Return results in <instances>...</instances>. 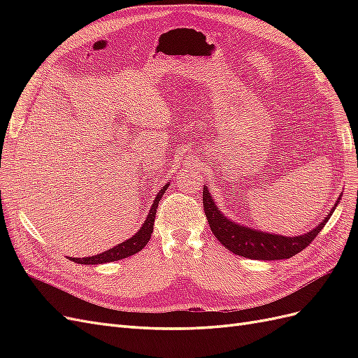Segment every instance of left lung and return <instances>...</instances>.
I'll return each instance as SVG.
<instances>
[{"label":"left lung","instance_id":"8db88e82","mask_svg":"<svg viewBox=\"0 0 358 358\" xmlns=\"http://www.w3.org/2000/svg\"><path fill=\"white\" fill-rule=\"evenodd\" d=\"M336 206L330 213L324 218V221L315 227V229L301 236H280L270 234L264 231H258L255 229L236 224L222 215V212L216 208L213 197L208 188H203V208L206 218L210 225V230L229 251L236 255H242L251 259H284L291 258L292 255L303 251L324 229V225L330 220Z\"/></svg>","mask_w":358,"mask_h":358}]
</instances>
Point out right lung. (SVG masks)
<instances>
[{
    "label": "right lung",
    "mask_w": 358,
    "mask_h": 358,
    "mask_svg": "<svg viewBox=\"0 0 358 358\" xmlns=\"http://www.w3.org/2000/svg\"><path fill=\"white\" fill-rule=\"evenodd\" d=\"M169 185H170V183H166V185L159 189V192L157 194V197H155V200L152 203V208H150V210H149V213L146 216V221L143 222L142 227H140L138 231L133 237H129L128 241L116 245L115 248L109 249V251H104L101 254H96V255H92V257L71 258V262L78 263V264H103V263L117 262V259L127 258L129 255L137 254L138 251H142V249L146 246V243L149 242L150 234H152L158 203H159L161 197L164 196V192L169 188Z\"/></svg>",
    "instance_id": "obj_1"
}]
</instances>
